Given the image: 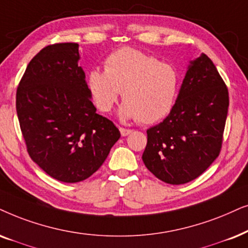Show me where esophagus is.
<instances>
[{
  "mask_svg": "<svg viewBox=\"0 0 248 248\" xmlns=\"http://www.w3.org/2000/svg\"><path fill=\"white\" fill-rule=\"evenodd\" d=\"M120 131H121L122 137H126V136H128V134H131V133H132V130H130V128H124V127H121V128H120Z\"/></svg>",
  "mask_w": 248,
  "mask_h": 248,
  "instance_id": "esophagus-1",
  "label": "esophagus"
}]
</instances>
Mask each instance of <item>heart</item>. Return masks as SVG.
Segmentation results:
<instances>
[{
	"label": "heart",
	"mask_w": 248,
	"mask_h": 248,
	"mask_svg": "<svg viewBox=\"0 0 248 248\" xmlns=\"http://www.w3.org/2000/svg\"><path fill=\"white\" fill-rule=\"evenodd\" d=\"M105 72L88 74V89L96 108L110 111L122 92L123 120L137 118L153 124L165 117L174 105L180 86L178 70L170 63L132 47H122L106 58Z\"/></svg>",
	"instance_id": "1"
}]
</instances>
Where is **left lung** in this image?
Returning a JSON list of instances; mask_svg holds the SVG:
<instances>
[{
	"label": "left lung",
	"instance_id": "obj_1",
	"mask_svg": "<svg viewBox=\"0 0 248 248\" xmlns=\"http://www.w3.org/2000/svg\"><path fill=\"white\" fill-rule=\"evenodd\" d=\"M229 93L206 54L190 61L171 112L147 130L142 160L156 178L183 185L198 178L222 147Z\"/></svg>",
	"mask_w": 248,
	"mask_h": 248
}]
</instances>
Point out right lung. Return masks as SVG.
<instances>
[{
  "label": "right lung",
  "instance_id": "obj_1",
  "mask_svg": "<svg viewBox=\"0 0 248 248\" xmlns=\"http://www.w3.org/2000/svg\"><path fill=\"white\" fill-rule=\"evenodd\" d=\"M78 60L77 43L46 46L28 63L16 95L31 158L67 183L98 171L121 138L114 123L95 112Z\"/></svg>",
  "mask_w": 248,
  "mask_h": 248
}]
</instances>
